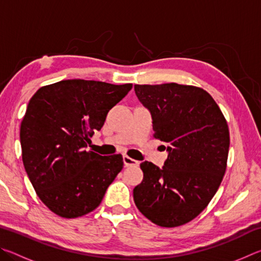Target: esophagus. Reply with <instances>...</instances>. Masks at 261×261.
Wrapping results in <instances>:
<instances>
[{"instance_id": "obj_1", "label": "esophagus", "mask_w": 261, "mask_h": 261, "mask_svg": "<svg viewBox=\"0 0 261 261\" xmlns=\"http://www.w3.org/2000/svg\"><path fill=\"white\" fill-rule=\"evenodd\" d=\"M123 162H124V166L125 167H135V166H138L139 162L137 160H134V159H131L130 156L124 155L123 156Z\"/></svg>"}]
</instances>
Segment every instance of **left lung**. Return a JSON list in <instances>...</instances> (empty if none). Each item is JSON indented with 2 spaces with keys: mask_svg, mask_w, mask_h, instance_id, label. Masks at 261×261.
Wrapping results in <instances>:
<instances>
[{
  "mask_svg": "<svg viewBox=\"0 0 261 261\" xmlns=\"http://www.w3.org/2000/svg\"><path fill=\"white\" fill-rule=\"evenodd\" d=\"M135 92L168 152L162 168L140 163L144 178L134 189L135 204L158 226H182L206 208L222 182L230 144L227 121L200 87L169 83L135 85Z\"/></svg>",
  "mask_w": 261,
  "mask_h": 261,
  "instance_id": "obj_1",
  "label": "left lung"
}]
</instances>
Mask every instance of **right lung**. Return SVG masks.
Listing matches in <instances>:
<instances>
[{
    "label": "right lung",
    "instance_id": "1",
    "mask_svg": "<svg viewBox=\"0 0 261 261\" xmlns=\"http://www.w3.org/2000/svg\"><path fill=\"white\" fill-rule=\"evenodd\" d=\"M132 84L68 79L31 98L20 124L21 158L38 197L62 218L94 211L123 168L121 154L86 151L106 116Z\"/></svg>",
    "mask_w": 261,
    "mask_h": 261
}]
</instances>
